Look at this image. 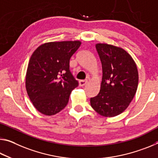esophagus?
I'll return each instance as SVG.
<instances>
[{"mask_svg":"<svg viewBox=\"0 0 158 158\" xmlns=\"http://www.w3.org/2000/svg\"><path fill=\"white\" fill-rule=\"evenodd\" d=\"M88 83V81L87 80H80L79 81V86H84Z\"/></svg>","mask_w":158,"mask_h":158,"instance_id":"1","label":"esophagus"}]
</instances>
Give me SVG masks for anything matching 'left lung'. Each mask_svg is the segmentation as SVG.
<instances>
[{
    "label": "left lung",
    "mask_w": 158,
    "mask_h": 158,
    "mask_svg": "<svg viewBox=\"0 0 158 158\" xmlns=\"http://www.w3.org/2000/svg\"><path fill=\"white\" fill-rule=\"evenodd\" d=\"M102 64L101 90L90 100L91 106L101 116L121 114L136 94L139 73L132 57L125 50L107 44H96Z\"/></svg>",
    "instance_id": "8db88e82"
}]
</instances>
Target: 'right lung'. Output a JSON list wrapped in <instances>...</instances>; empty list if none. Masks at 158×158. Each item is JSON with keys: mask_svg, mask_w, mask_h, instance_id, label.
<instances>
[{"mask_svg": "<svg viewBox=\"0 0 158 158\" xmlns=\"http://www.w3.org/2000/svg\"><path fill=\"white\" fill-rule=\"evenodd\" d=\"M81 44L79 41L48 42L32 53L25 85L29 99L41 114L51 116L60 112L78 86L69 71V60Z\"/></svg>", "mask_w": 158, "mask_h": 158, "instance_id": "right-lung-1", "label": "right lung"}]
</instances>
